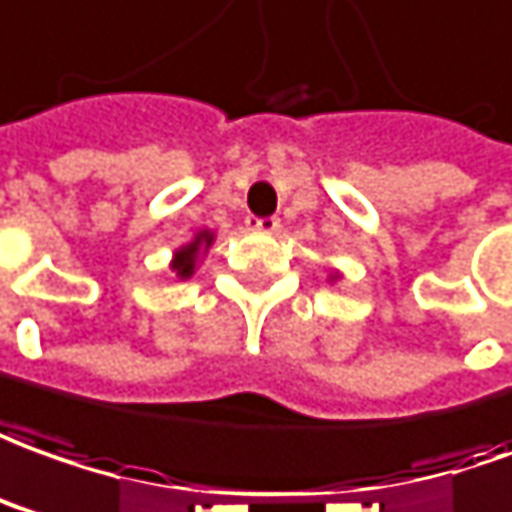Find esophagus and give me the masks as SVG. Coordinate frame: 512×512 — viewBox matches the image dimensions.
<instances>
[{
  "label": "esophagus",
  "mask_w": 512,
  "mask_h": 512,
  "mask_svg": "<svg viewBox=\"0 0 512 512\" xmlns=\"http://www.w3.org/2000/svg\"><path fill=\"white\" fill-rule=\"evenodd\" d=\"M245 225H248L250 231H259V234H276L278 228H281V220L278 217H253L250 214Z\"/></svg>",
  "instance_id": "1"
}]
</instances>
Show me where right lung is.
<instances>
[{
  "label": "right lung",
  "mask_w": 512,
  "mask_h": 512,
  "mask_svg": "<svg viewBox=\"0 0 512 512\" xmlns=\"http://www.w3.org/2000/svg\"><path fill=\"white\" fill-rule=\"evenodd\" d=\"M211 239H214V236H211L209 231H200V234L195 236V242H189L186 248H181L178 253H175V259H172V270H175L181 278L192 276V273H195V264H197V256H200V250L209 248Z\"/></svg>",
  "instance_id": "add662e5"
}]
</instances>
